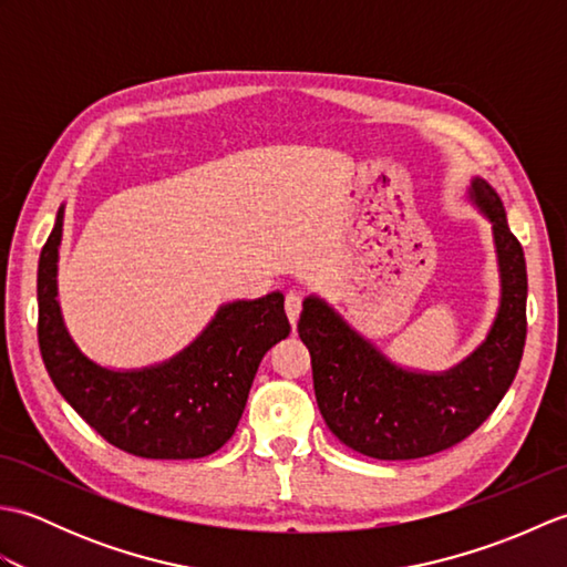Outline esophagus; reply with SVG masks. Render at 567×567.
<instances>
[{"label":"esophagus","instance_id":"34e87169","mask_svg":"<svg viewBox=\"0 0 567 567\" xmlns=\"http://www.w3.org/2000/svg\"><path fill=\"white\" fill-rule=\"evenodd\" d=\"M285 311H287V317H290V321L297 323L299 311H302V295H297V292L287 295L285 297Z\"/></svg>","mask_w":567,"mask_h":567}]
</instances>
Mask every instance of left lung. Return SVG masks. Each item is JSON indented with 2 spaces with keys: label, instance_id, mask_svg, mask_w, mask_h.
<instances>
[{
  "label": "left lung",
  "instance_id": "left-lung-1",
  "mask_svg": "<svg viewBox=\"0 0 567 567\" xmlns=\"http://www.w3.org/2000/svg\"><path fill=\"white\" fill-rule=\"evenodd\" d=\"M489 216L502 272V305L487 341L443 375L392 365L317 297L305 299L299 339L311 355L319 412L348 449L378 461H412L461 443L483 426L519 370L526 343V260L502 199L473 179Z\"/></svg>",
  "mask_w": 567,
  "mask_h": 567
}]
</instances>
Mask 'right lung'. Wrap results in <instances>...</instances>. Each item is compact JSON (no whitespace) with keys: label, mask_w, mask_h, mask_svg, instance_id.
<instances>
[{"label":"right lung","mask_w":567,"mask_h":567,"mask_svg":"<svg viewBox=\"0 0 567 567\" xmlns=\"http://www.w3.org/2000/svg\"><path fill=\"white\" fill-rule=\"evenodd\" d=\"M63 209L39 258V348L55 390L116 449L153 461L204 457L234 436L262 355L290 336L280 292L219 309L163 365L114 372L80 353L58 307Z\"/></svg>","instance_id":"right-lung-1"}]
</instances>
